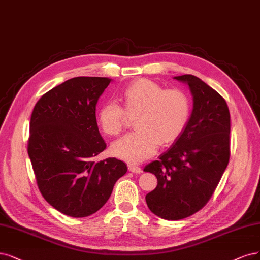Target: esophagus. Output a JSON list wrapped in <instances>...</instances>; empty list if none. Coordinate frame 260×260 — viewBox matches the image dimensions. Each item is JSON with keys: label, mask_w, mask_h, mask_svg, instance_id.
Returning <instances> with one entry per match:
<instances>
[{"label": "esophagus", "mask_w": 260, "mask_h": 260, "mask_svg": "<svg viewBox=\"0 0 260 260\" xmlns=\"http://www.w3.org/2000/svg\"><path fill=\"white\" fill-rule=\"evenodd\" d=\"M128 169L129 171L133 172V173H141L142 172V169L136 165H132V164H129L128 165Z\"/></svg>", "instance_id": "obj_1"}]
</instances>
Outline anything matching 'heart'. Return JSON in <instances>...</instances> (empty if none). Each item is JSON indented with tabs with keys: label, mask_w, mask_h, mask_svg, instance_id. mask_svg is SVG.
I'll list each match as a JSON object with an SVG mask.
<instances>
[{
	"label": "heart",
	"mask_w": 260,
	"mask_h": 260,
	"mask_svg": "<svg viewBox=\"0 0 260 260\" xmlns=\"http://www.w3.org/2000/svg\"><path fill=\"white\" fill-rule=\"evenodd\" d=\"M126 114L133 115L137 128L116 141L112 153L130 162L149 158L158 145L171 144L180 138L190 118L191 103L181 89H165L150 79L141 78L129 84L120 93ZM99 128L110 137L124 129V112L115 101L103 103L96 112Z\"/></svg>",
	"instance_id": "1"
}]
</instances>
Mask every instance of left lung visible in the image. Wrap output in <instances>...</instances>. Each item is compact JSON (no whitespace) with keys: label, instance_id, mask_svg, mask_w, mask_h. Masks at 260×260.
I'll return each instance as SVG.
<instances>
[{"label":"left lung","instance_id":"8db88e82","mask_svg":"<svg viewBox=\"0 0 260 260\" xmlns=\"http://www.w3.org/2000/svg\"><path fill=\"white\" fill-rule=\"evenodd\" d=\"M188 84L193 109L183 133L144 171L157 177V187L146 194L155 215L183 219L209 202L230 158V113L226 100L197 76L174 77Z\"/></svg>","mask_w":260,"mask_h":260}]
</instances>
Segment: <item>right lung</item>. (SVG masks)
I'll return each mask as SVG.
<instances>
[{"label": "right lung", "instance_id": "1", "mask_svg": "<svg viewBox=\"0 0 260 260\" xmlns=\"http://www.w3.org/2000/svg\"><path fill=\"white\" fill-rule=\"evenodd\" d=\"M107 77L71 78L43 94L30 120L28 154L39 189L51 207L72 217H86L109 200L126 174L121 160L93 158L106 148L95 105L111 83Z\"/></svg>", "mask_w": 260, "mask_h": 260}]
</instances>
